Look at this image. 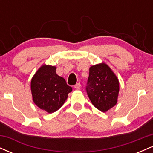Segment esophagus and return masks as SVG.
Returning a JSON list of instances; mask_svg holds the SVG:
<instances>
[{
  "label": "esophagus",
  "mask_w": 153,
  "mask_h": 153,
  "mask_svg": "<svg viewBox=\"0 0 153 153\" xmlns=\"http://www.w3.org/2000/svg\"><path fill=\"white\" fill-rule=\"evenodd\" d=\"M80 87H81V85H80V83H77L76 85H75V88L77 89V90H79V89L80 88Z\"/></svg>",
  "instance_id": "34e87169"
}]
</instances>
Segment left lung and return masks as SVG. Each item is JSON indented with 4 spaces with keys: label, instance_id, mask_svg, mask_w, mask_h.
Listing matches in <instances>:
<instances>
[{
    "label": "left lung",
    "instance_id": "left-lung-1",
    "mask_svg": "<svg viewBox=\"0 0 153 153\" xmlns=\"http://www.w3.org/2000/svg\"><path fill=\"white\" fill-rule=\"evenodd\" d=\"M86 91L92 104L101 111L106 112L117 103L119 79L105 62L92 65L89 68Z\"/></svg>",
    "mask_w": 153,
    "mask_h": 153
}]
</instances>
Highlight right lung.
Instances as JSON below:
<instances>
[{"mask_svg": "<svg viewBox=\"0 0 153 153\" xmlns=\"http://www.w3.org/2000/svg\"><path fill=\"white\" fill-rule=\"evenodd\" d=\"M55 66L44 64L31 80L32 99L40 109L49 114L55 112L64 104L73 88L56 73Z\"/></svg>", "mask_w": 153, "mask_h": 153, "instance_id": "1", "label": "right lung"}]
</instances>
